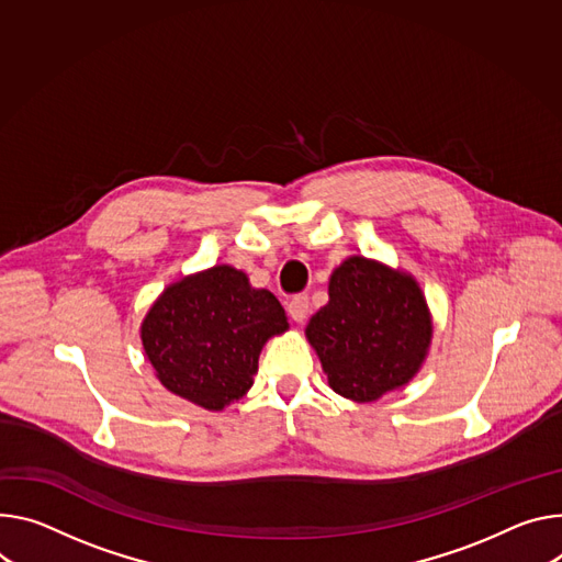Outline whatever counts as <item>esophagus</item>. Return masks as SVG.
I'll list each match as a JSON object with an SVG mask.
<instances>
[{"instance_id": "34e87169", "label": "esophagus", "mask_w": 562, "mask_h": 562, "mask_svg": "<svg viewBox=\"0 0 562 562\" xmlns=\"http://www.w3.org/2000/svg\"><path fill=\"white\" fill-rule=\"evenodd\" d=\"M286 312H289L291 321L302 323L304 318H307V314H310V297L307 295L291 297V302L286 304Z\"/></svg>"}]
</instances>
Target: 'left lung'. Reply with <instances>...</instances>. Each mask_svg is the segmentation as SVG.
Segmentation results:
<instances>
[{
    "label": "left lung",
    "mask_w": 562,
    "mask_h": 562,
    "mask_svg": "<svg viewBox=\"0 0 562 562\" xmlns=\"http://www.w3.org/2000/svg\"><path fill=\"white\" fill-rule=\"evenodd\" d=\"M430 336L417 282L359 255L331 273L329 302L307 325L331 390L361 403L411 381Z\"/></svg>",
    "instance_id": "obj_1"
}]
</instances>
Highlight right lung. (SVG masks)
Segmentation results:
<instances>
[{
	"mask_svg": "<svg viewBox=\"0 0 562 562\" xmlns=\"http://www.w3.org/2000/svg\"><path fill=\"white\" fill-rule=\"evenodd\" d=\"M289 327L282 304L233 267H213L164 291L140 327L159 381L222 411L252 385L262 345Z\"/></svg>",
	"mask_w": 562,
	"mask_h": 562,
	"instance_id": "obj_1",
	"label": "right lung"
}]
</instances>
